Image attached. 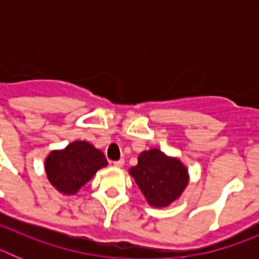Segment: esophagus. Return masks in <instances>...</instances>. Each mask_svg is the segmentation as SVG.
<instances>
[{"label": "esophagus", "mask_w": 259, "mask_h": 259, "mask_svg": "<svg viewBox=\"0 0 259 259\" xmlns=\"http://www.w3.org/2000/svg\"><path fill=\"white\" fill-rule=\"evenodd\" d=\"M113 163H114V166H116V167H122L123 164H124V159H119V161H114Z\"/></svg>", "instance_id": "1"}]
</instances>
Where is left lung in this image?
<instances>
[{
    "instance_id": "1",
    "label": "left lung",
    "mask_w": 259,
    "mask_h": 259,
    "mask_svg": "<svg viewBox=\"0 0 259 259\" xmlns=\"http://www.w3.org/2000/svg\"><path fill=\"white\" fill-rule=\"evenodd\" d=\"M130 172L152 206L170 205L188 184V172L182 162L158 149L141 153Z\"/></svg>"
}]
</instances>
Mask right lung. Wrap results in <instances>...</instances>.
<instances>
[{
  "label": "right lung",
  "mask_w": 259,
  "mask_h": 259,
  "mask_svg": "<svg viewBox=\"0 0 259 259\" xmlns=\"http://www.w3.org/2000/svg\"><path fill=\"white\" fill-rule=\"evenodd\" d=\"M106 164L101 150L87 141H75L65 150L50 153L45 161V170L49 182L61 193L75 194Z\"/></svg>",
  "instance_id": "add662e5"
}]
</instances>
